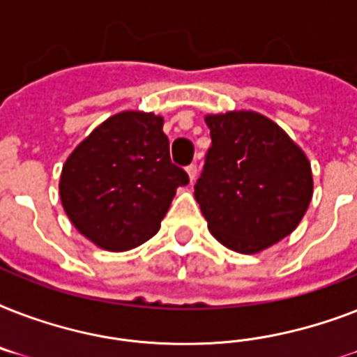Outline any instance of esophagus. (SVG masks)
Returning <instances> with one entry per match:
<instances>
[{"mask_svg":"<svg viewBox=\"0 0 357 357\" xmlns=\"http://www.w3.org/2000/svg\"><path fill=\"white\" fill-rule=\"evenodd\" d=\"M187 174H189L190 183H192L196 179V176H198V167H196V165H189V167H187Z\"/></svg>","mask_w":357,"mask_h":357,"instance_id":"obj_1","label":"esophagus"}]
</instances>
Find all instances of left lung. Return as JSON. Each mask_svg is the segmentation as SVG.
<instances>
[{
  "label": "left lung",
  "instance_id": "8db88e82",
  "mask_svg": "<svg viewBox=\"0 0 357 357\" xmlns=\"http://www.w3.org/2000/svg\"><path fill=\"white\" fill-rule=\"evenodd\" d=\"M211 129L195 198L218 243L259 254L296 229L313 196L311 162L276 122L255 111L206 114Z\"/></svg>",
  "mask_w": 357,
  "mask_h": 357
}]
</instances>
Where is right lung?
I'll use <instances>...</instances> for the list:
<instances>
[{
	"label": "right lung",
	"instance_id": "add662e5",
	"mask_svg": "<svg viewBox=\"0 0 357 357\" xmlns=\"http://www.w3.org/2000/svg\"><path fill=\"white\" fill-rule=\"evenodd\" d=\"M162 116L122 111L75 146L63 165L64 213L98 248L126 252L159 231L176 196L189 183L170 161Z\"/></svg>",
	"mask_w": 357,
	"mask_h": 357
}]
</instances>
